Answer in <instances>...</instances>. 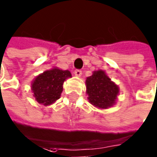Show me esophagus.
<instances>
[{
	"mask_svg": "<svg viewBox=\"0 0 157 157\" xmlns=\"http://www.w3.org/2000/svg\"><path fill=\"white\" fill-rule=\"evenodd\" d=\"M74 74H75V75H76V76H81L82 72V70H80V69H75Z\"/></svg>",
	"mask_w": 157,
	"mask_h": 157,
	"instance_id": "34e87169",
	"label": "esophagus"
}]
</instances>
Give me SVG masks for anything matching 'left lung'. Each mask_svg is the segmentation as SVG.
Here are the masks:
<instances>
[{
  "instance_id": "8db88e82",
  "label": "left lung",
  "mask_w": 157,
  "mask_h": 157,
  "mask_svg": "<svg viewBox=\"0 0 157 157\" xmlns=\"http://www.w3.org/2000/svg\"><path fill=\"white\" fill-rule=\"evenodd\" d=\"M86 93L92 105L101 109L110 108L116 103L119 88L102 70L94 71L86 79Z\"/></svg>"
}]
</instances>
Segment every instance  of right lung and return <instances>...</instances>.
<instances>
[{"label": "right lung", "mask_w": 157, "mask_h": 157, "mask_svg": "<svg viewBox=\"0 0 157 157\" xmlns=\"http://www.w3.org/2000/svg\"><path fill=\"white\" fill-rule=\"evenodd\" d=\"M71 76L68 70H62L58 68L47 70L36 76L31 84L36 101L44 106L54 103L61 97L63 82Z\"/></svg>", "instance_id": "add662e5"}]
</instances>
